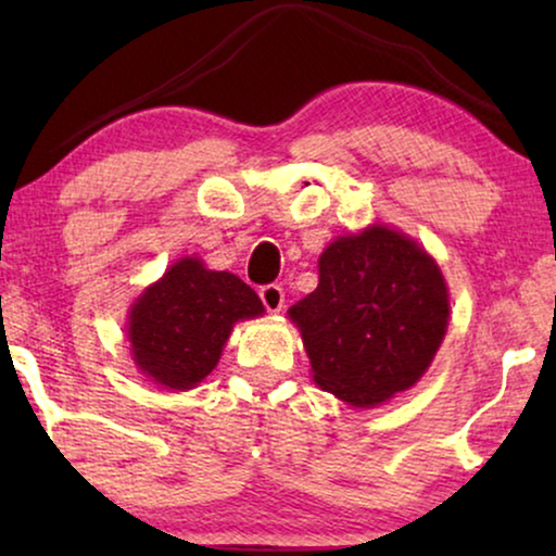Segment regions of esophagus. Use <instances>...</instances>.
Wrapping results in <instances>:
<instances>
[{
  "label": "esophagus",
  "instance_id": "esophagus-1",
  "mask_svg": "<svg viewBox=\"0 0 556 556\" xmlns=\"http://www.w3.org/2000/svg\"><path fill=\"white\" fill-rule=\"evenodd\" d=\"M261 301H263V306L270 311V314H278V311L283 308V303H286L283 288L276 286V283L263 286V288H261Z\"/></svg>",
  "mask_w": 556,
  "mask_h": 556
}]
</instances>
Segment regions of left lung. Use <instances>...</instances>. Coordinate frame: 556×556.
Listing matches in <instances>:
<instances>
[{
	"mask_svg": "<svg viewBox=\"0 0 556 556\" xmlns=\"http://www.w3.org/2000/svg\"><path fill=\"white\" fill-rule=\"evenodd\" d=\"M443 273L405 235L369 227L339 238L318 261V288L288 311L314 382L354 407L409 390L447 329Z\"/></svg>",
	"mask_w": 556,
	"mask_h": 556,
	"instance_id": "1",
	"label": "left lung"
}]
</instances>
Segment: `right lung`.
<instances>
[{
    "instance_id": "obj_1",
    "label": "right lung",
    "mask_w": 556,
    "mask_h": 556,
    "mask_svg": "<svg viewBox=\"0 0 556 556\" xmlns=\"http://www.w3.org/2000/svg\"><path fill=\"white\" fill-rule=\"evenodd\" d=\"M261 314V299L238 276L181 257L134 303V362L156 384L192 390L217 367L232 324Z\"/></svg>"
}]
</instances>
